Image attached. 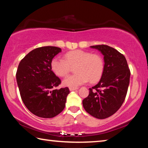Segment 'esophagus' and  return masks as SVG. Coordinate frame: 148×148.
<instances>
[{
	"mask_svg": "<svg viewBox=\"0 0 148 148\" xmlns=\"http://www.w3.org/2000/svg\"><path fill=\"white\" fill-rule=\"evenodd\" d=\"M78 88H77V87H69V90L70 91H74V90H76V89H77Z\"/></svg>",
	"mask_w": 148,
	"mask_h": 148,
	"instance_id": "1",
	"label": "esophagus"
}]
</instances>
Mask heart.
Segmentation results:
<instances>
[{
  "mask_svg": "<svg viewBox=\"0 0 148 148\" xmlns=\"http://www.w3.org/2000/svg\"><path fill=\"white\" fill-rule=\"evenodd\" d=\"M76 74L70 75L62 81L63 86L77 87L86 84L98 81L104 71V61L97 54H91L83 50H75L65 54L64 59L56 57L51 60V68L57 76L64 77L69 74L71 67Z\"/></svg>",
  "mask_w": 148,
  "mask_h": 148,
  "instance_id": "b5f03b06",
  "label": "heart"
}]
</instances>
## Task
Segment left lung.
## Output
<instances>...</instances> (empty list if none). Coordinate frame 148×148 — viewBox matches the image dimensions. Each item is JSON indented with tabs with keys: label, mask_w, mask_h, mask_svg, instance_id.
Returning <instances> with one entry per match:
<instances>
[{
	"label": "left lung",
	"mask_w": 148,
	"mask_h": 148,
	"mask_svg": "<svg viewBox=\"0 0 148 148\" xmlns=\"http://www.w3.org/2000/svg\"><path fill=\"white\" fill-rule=\"evenodd\" d=\"M104 56V71L96 86L89 88L82 104L87 113L97 119H105L118 110L125 101L131 72L123 55L106 45L90 46Z\"/></svg>",
	"instance_id": "8db88e82"
}]
</instances>
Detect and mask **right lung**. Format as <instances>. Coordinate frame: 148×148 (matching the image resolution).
<instances>
[{
	"instance_id": "right-lung-1",
	"label": "right lung",
	"mask_w": 148,
	"mask_h": 148,
	"mask_svg": "<svg viewBox=\"0 0 148 148\" xmlns=\"http://www.w3.org/2000/svg\"><path fill=\"white\" fill-rule=\"evenodd\" d=\"M61 49L55 46L38 47L19 62L16 80L24 104L32 114L52 118L64 110L68 87L56 89L61 79L51 71V62Z\"/></svg>"
}]
</instances>
